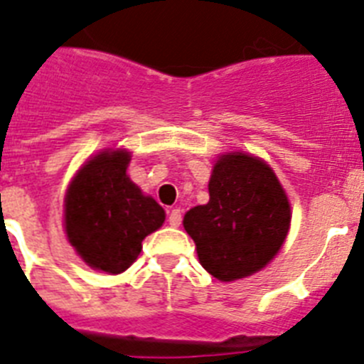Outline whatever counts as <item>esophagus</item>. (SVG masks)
Masks as SVG:
<instances>
[{
    "label": "esophagus",
    "mask_w": 364,
    "mask_h": 364,
    "mask_svg": "<svg viewBox=\"0 0 364 364\" xmlns=\"http://www.w3.org/2000/svg\"><path fill=\"white\" fill-rule=\"evenodd\" d=\"M181 210H179V208H172V210H170V216H168V223L172 227H179L181 225Z\"/></svg>",
    "instance_id": "esophagus-1"
}]
</instances>
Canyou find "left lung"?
<instances>
[{"label": "left lung", "instance_id": "left-lung-1", "mask_svg": "<svg viewBox=\"0 0 364 364\" xmlns=\"http://www.w3.org/2000/svg\"><path fill=\"white\" fill-rule=\"evenodd\" d=\"M208 196L207 205L191 208L183 220L205 269L232 282L269 264L291 223L289 200L269 164L242 151L221 156Z\"/></svg>", "mask_w": 364, "mask_h": 364}]
</instances>
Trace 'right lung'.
Wrapping results in <instances>:
<instances>
[{
	"label": "right lung",
	"instance_id": "obj_1",
	"mask_svg": "<svg viewBox=\"0 0 364 364\" xmlns=\"http://www.w3.org/2000/svg\"><path fill=\"white\" fill-rule=\"evenodd\" d=\"M129 151L104 150L73 178L64 201L65 235L80 258L109 274L137 260L143 240L159 229L164 210L128 178Z\"/></svg>",
	"mask_w": 364,
	"mask_h": 364
}]
</instances>
